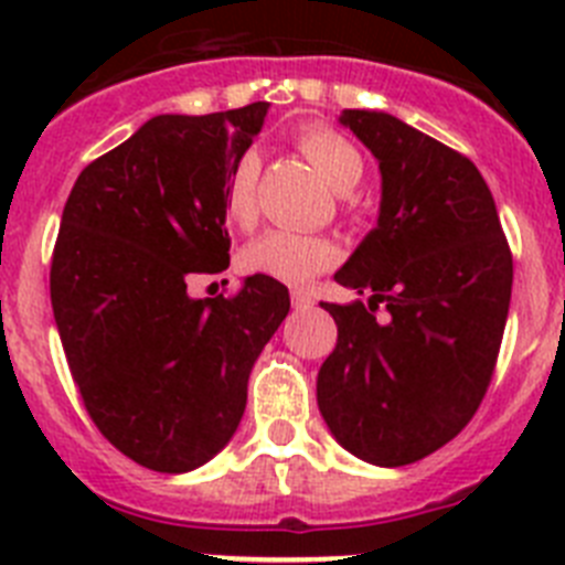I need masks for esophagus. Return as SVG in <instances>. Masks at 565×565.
<instances>
[{
    "label": "esophagus",
    "instance_id": "obj_1",
    "mask_svg": "<svg viewBox=\"0 0 565 565\" xmlns=\"http://www.w3.org/2000/svg\"><path fill=\"white\" fill-rule=\"evenodd\" d=\"M291 302H294V308H297V311H308V308H313V297L308 291H302V288H294Z\"/></svg>",
    "mask_w": 565,
    "mask_h": 565
}]
</instances>
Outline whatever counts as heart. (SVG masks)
<instances>
[{"label":"heart","mask_w":565,"mask_h":565,"mask_svg":"<svg viewBox=\"0 0 565 565\" xmlns=\"http://www.w3.org/2000/svg\"><path fill=\"white\" fill-rule=\"evenodd\" d=\"M297 143L313 163V169L337 192H351L362 178V154L337 129L313 124L299 132ZM257 154L248 152L234 163L226 186H223V212L237 226H248L257 214ZM243 263L254 274H266V277L288 282V286H302L337 263V246L331 239L313 237V234L271 228L248 243L243 252Z\"/></svg>","instance_id":"1"}]
</instances>
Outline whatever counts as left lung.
Masks as SVG:
<instances>
[{
    "label": "left lung",
    "instance_id": "1",
    "mask_svg": "<svg viewBox=\"0 0 565 565\" xmlns=\"http://www.w3.org/2000/svg\"><path fill=\"white\" fill-rule=\"evenodd\" d=\"M339 124L379 161L382 203L333 274L367 302H322L339 337L319 367L317 404L344 450L404 467L476 416L501 351L512 254L469 158L379 109H342Z\"/></svg>",
    "mask_w": 565,
    "mask_h": 565
}]
</instances>
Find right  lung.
Segmentation results:
<instances>
[{"label":"right lung","instance_id":"add662e5","mask_svg":"<svg viewBox=\"0 0 565 565\" xmlns=\"http://www.w3.org/2000/svg\"><path fill=\"white\" fill-rule=\"evenodd\" d=\"M271 104L154 115L84 167L62 212L50 302L89 418L154 472H189L232 441L248 376L286 319L266 274L234 297L194 299L186 279L228 268L223 186Z\"/></svg>","mask_w":565,"mask_h":565}]
</instances>
